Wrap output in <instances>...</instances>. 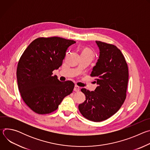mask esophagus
Wrapping results in <instances>:
<instances>
[{"label":"esophagus","instance_id":"1","mask_svg":"<svg viewBox=\"0 0 150 150\" xmlns=\"http://www.w3.org/2000/svg\"><path fill=\"white\" fill-rule=\"evenodd\" d=\"M74 90L75 91H76V92H78V91H79L80 90V88H79V87L77 86V85H75Z\"/></svg>","mask_w":150,"mask_h":150}]
</instances>
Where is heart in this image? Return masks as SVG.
<instances>
[{
	"label": "heart",
	"mask_w": 150,
	"mask_h": 150,
	"mask_svg": "<svg viewBox=\"0 0 150 150\" xmlns=\"http://www.w3.org/2000/svg\"><path fill=\"white\" fill-rule=\"evenodd\" d=\"M82 53L89 54V55L91 56L92 57H93V55H94V54H93V52H92L91 50L88 49H84V50L82 51Z\"/></svg>",
	"instance_id": "obj_1"
}]
</instances>
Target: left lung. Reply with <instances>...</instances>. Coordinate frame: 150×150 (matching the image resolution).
Segmentation results:
<instances>
[{
    "label": "left lung",
    "instance_id": "1",
    "mask_svg": "<svg viewBox=\"0 0 150 150\" xmlns=\"http://www.w3.org/2000/svg\"><path fill=\"white\" fill-rule=\"evenodd\" d=\"M96 42L100 55L90 75L97 78L98 86L94 91L81 89L86 100L78 109L89 120L101 122L115 114L124 103L129 73L125 59L116 46L100 41Z\"/></svg>",
    "mask_w": 150,
    "mask_h": 150
}]
</instances>
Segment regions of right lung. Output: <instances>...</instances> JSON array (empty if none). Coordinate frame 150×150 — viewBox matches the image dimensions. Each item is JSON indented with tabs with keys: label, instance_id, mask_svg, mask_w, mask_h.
<instances>
[{
	"label": "right lung",
	"instance_id": "add662e5",
	"mask_svg": "<svg viewBox=\"0 0 150 150\" xmlns=\"http://www.w3.org/2000/svg\"><path fill=\"white\" fill-rule=\"evenodd\" d=\"M75 42L57 37H40L32 41L21 56L16 69L19 91L36 113L55 111L63 99L72 93L74 82H61L52 72L62 65L68 48Z\"/></svg>",
	"mask_w": 150,
	"mask_h": 150
}]
</instances>
